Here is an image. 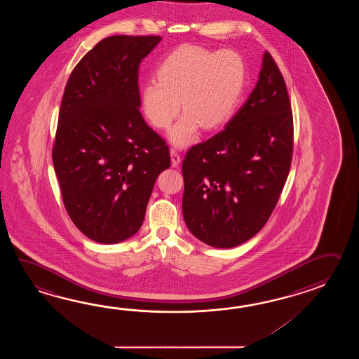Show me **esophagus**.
Returning a JSON list of instances; mask_svg holds the SVG:
<instances>
[{
	"instance_id": "34e87169",
	"label": "esophagus",
	"mask_w": 359,
	"mask_h": 359,
	"mask_svg": "<svg viewBox=\"0 0 359 359\" xmlns=\"http://www.w3.org/2000/svg\"><path fill=\"white\" fill-rule=\"evenodd\" d=\"M170 159H172V167H177L181 163V156L176 149H170Z\"/></svg>"
}]
</instances>
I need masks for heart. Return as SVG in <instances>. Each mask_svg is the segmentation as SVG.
Listing matches in <instances>:
<instances>
[{
  "label": "heart",
  "instance_id": "heart-1",
  "mask_svg": "<svg viewBox=\"0 0 359 359\" xmlns=\"http://www.w3.org/2000/svg\"><path fill=\"white\" fill-rule=\"evenodd\" d=\"M156 81L142 87L141 109L158 130H167L181 110L170 132L176 145H189L204 130H217L233 113L244 91L246 69L236 51H208L182 46L165 57L156 70Z\"/></svg>",
  "mask_w": 359,
  "mask_h": 359
}]
</instances>
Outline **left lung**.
<instances>
[{
  "instance_id": "8db88e82",
  "label": "left lung",
  "mask_w": 359,
  "mask_h": 359,
  "mask_svg": "<svg viewBox=\"0 0 359 359\" xmlns=\"http://www.w3.org/2000/svg\"><path fill=\"white\" fill-rule=\"evenodd\" d=\"M292 110L269 53L249 99L226 128L191 146L182 161L183 218L192 235L233 248L264 227L290 172Z\"/></svg>"
}]
</instances>
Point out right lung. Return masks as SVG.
I'll list each match as a JSON object with an SVG mask.
<instances>
[{
  "mask_svg": "<svg viewBox=\"0 0 359 359\" xmlns=\"http://www.w3.org/2000/svg\"><path fill=\"white\" fill-rule=\"evenodd\" d=\"M161 36H111L69 76L53 147L70 219L88 238L116 244L137 232L154 183L170 167L167 142L140 113V62Z\"/></svg>",
  "mask_w": 359,
  "mask_h": 359,
  "instance_id": "1",
  "label": "right lung"
}]
</instances>
